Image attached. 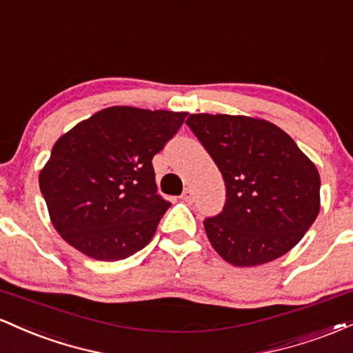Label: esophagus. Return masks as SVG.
Listing matches in <instances>:
<instances>
[{"label": "esophagus", "mask_w": 353, "mask_h": 353, "mask_svg": "<svg viewBox=\"0 0 353 353\" xmlns=\"http://www.w3.org/2000/svg\"><path fill=\"white\" fill-rule=\"evenodd\" d=\"M192 197H194L192 189H190V188H185V189H184V192H182L181 199L184 201V202H190V201H192Z\"/></svg>", "instance_id": "1"}]
</instances>
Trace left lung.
<instances>
[{"label":"left lung","mask_w":353,"mask_h":353,"mask_svg":"<svg viewBox=\"0 0 353 353\" xmlns=\"http://www.w3.org/2000/svg\"><path fill=\"white\" fill-rule=\"evenodd\" d=\"M185 124L225 182L224 209L204 221L216 252L254 267L297 245L319 216L320 176L292 137L249 116L190 114Z\"/></svg>","instance_id":"8db88e82"}]
</instances>
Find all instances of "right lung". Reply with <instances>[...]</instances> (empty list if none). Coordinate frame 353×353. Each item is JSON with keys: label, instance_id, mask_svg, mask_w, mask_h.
<instances>
[{"label": "right lung", "instance_id": "obj_1", "mask_svg": "<svg viewBox=\"0 0 353 353\" xmlns=\"http://www.w3.org/2000/svg\"><path fill=\"white\" fill-rule=\"evenodd\" d=\"M188 112L112 106L61 136L39 172L54 229L98 261H121L151 242L171 202L157 194L152 157Z\"/></svg>", "mask_w": 353, "mask_h": 353}]
</instances>
